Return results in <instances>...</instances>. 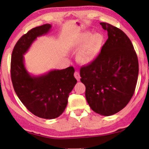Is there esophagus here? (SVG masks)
Returning <instances> with one entry per match:
<instances>
[{
	"label": "esophagus",
	"mask_w": 149,
	"mask_h": 149,
	"mask_svg": "<svg viewBox=\"0 0 149 149\" xmlns=\"http://www.w3.org/2000/svg\"><path fill=\"white\" fill-rule=\"evenodd\" d=\"M74 77H75V79H76L78 81L80 80V75L79 74V72H75L74 73Z\"/></svg>",
	"instance_id": "34e87169"
}]
</instances>
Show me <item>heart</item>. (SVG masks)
Instances as JSON below:
<instances>
[{"mask_svg": "<svg viewBox=\"0 0 149 149\" xmlns=\"http://www.w3.org/2000/svg\"><path fill=\"white\" fill-rule=\"evenodd\" d=\"M102 42V36L99 33L91 35V33H84L77 42V46L83 45L77 54V60L82 64L92 62L99 53Z\"/></svg>", "mask_w": 149, "mask_h": 149, "instance_id": "obj_1", "label": "heart"}]
</instances>
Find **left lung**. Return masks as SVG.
<instances>
[{"mask_svg":"<svg viewBox=\"0 0 149 149\" xmlns=\"http://www.w3.org/2000/svg\"><path fill=\"white\" fill-rule=\"evenodd\" d=\"M108 38L97 57L80 69L81 81L91 109L108 116L122 110L134 94L139 74L137 54L132 41L118 27L100 23Z\"/></svg>","mask_w":149,"mask_h":149,"instance_id":"obj_1","label":"left lung"}]
</instances>
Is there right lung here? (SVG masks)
I'll use <instances>...</instances> for the list:
<instances>
[{"label": "right lung", "instance_id": "right-lung-1", "mask_svg": "<svg viewBox=\"0 0 149 149\" xmlns=\"http://www.w3.org/2000/svg\"><path fill=\"white\" fill-rule=\"evenodd\" d=\"M51 27L48 24L29 30L17 41L11 57V79L15 92L27 110L44 119H54L62 114L70 93L77 83L72 66L39 76L30 75L25 67V53L37 37L48 33Z\"/></svg>", "mask_w": 149, "mask_h": 149}]
</instances>
